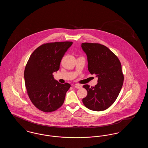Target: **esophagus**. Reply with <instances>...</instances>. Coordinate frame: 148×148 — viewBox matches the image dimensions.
I'll list each match as a JSON object with an SVG mask.
<instances>
[{
  "mask_svg": "<svg viewBox=\"0 0 148 148\" xmlns=\"http://www.w3.org/2000/svg\"><path fill=\"white\" fill-rule=\"evenodd\" d=\"M82 87V85H80L77 84L75 85V88L76 89H80Z\"/></svg>",
  "mask_w": 148,
  "mask_h": 148,
  "instance_id": "1",
  "label": "esophagus"
}]
</instances>
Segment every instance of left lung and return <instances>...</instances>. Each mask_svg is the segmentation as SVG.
<instances>
[{"label": "left lung", "mask_w": 148, "mask_h": 148, "mask_svg": "<svg viewBox=\"0 0 148 148\" xmlns=\"http://www.w3.org/2000/svg\"><path fill=\"white\" fill-rule=\"evenodd\" d=\"M82 48L88 57V71L98 77L95 86L83 85L88 92L83 99L85 106L94 111H103L115 102L124 82L121 64L117 56L105 45L84 42Z\"/></svg>", "instance_id": "left-lung-1"}]
</instances>
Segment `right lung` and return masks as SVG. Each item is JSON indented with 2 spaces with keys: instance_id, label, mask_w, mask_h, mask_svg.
Masks as SVG:
<instances>
[{
  "instance_id": "add662e5",
  "label": "right lung",
  "mask_w": 148,
  "mask_h": 148,
  "mask_svg": "<svg viewBox=\"0 0 148 148\" xmlns=\"http://www.w3.org/2000/svg\"><path fill=\"white\" fill-rule=\"evenodd\" d=\"M72 42L45 43L38 47L29 57L25 68V84L29 99L39 110L50 113L63 104L71 84H60L53 73L60 64Z\"/></svg>"
}]
</instances>
